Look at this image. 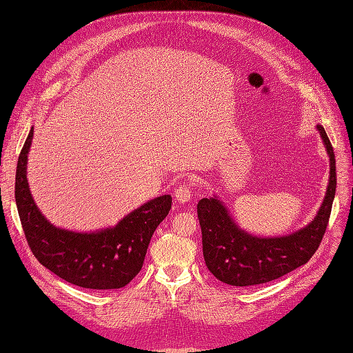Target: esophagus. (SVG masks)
<instances>
[{"instance_id":"34e87169","label":"esophagus","mask_w":353,"mask_h":353,"mask_svg":"<svg viewBox=\"0 0 353 353\" xmlns=\"http://www.w3.org/2000/svg\"><path fill=\"white\" fill-rule=\"evenodd\" d=\"M194 186V180H184L174 192V197L179 203H186L192 197V188Z\"/></svg>"}]
</instances>
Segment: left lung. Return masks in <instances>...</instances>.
Here are the masks:
<instances>
[{
  "label": "left lung",
  "mask_w": 353,
  "mask_h": 353,
  "mask_svg": "<svg viewBox=\"0 0 353 353\" xmlns=\"http://www.w3.org/2000/svg\"><path fill=\"white\" fill-rule=\"evenodd\" d=\"M318 130L330 160V177L322 206L303 229L281 237H256L240 229L217 197L197 203L203 256L208 269L220 282L232 286H253L272 282L309 262L318 250L336 190V161L325 128Z\"/></svg>",
  "instance_id": "obj_1"
}]
</instances>
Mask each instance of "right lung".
Instances as JSON below:
<instances>
[{
    "instance_id": "add662e5",
    "label": "right lung",
    "mask_w": 353,
    "mask_h": 353,
    "mask_svg": "<svg viewBox=\"0 0 353 353\" xmlns=\"http://www.w3.org/2000/svg\"><path fill=\"white\" fill-rule=\"evenodd\" d=\"M34 128L18 157L15 203L28 246L43 266L68 283L85 289H120L141 270L150 239L172 209V196L156 197L94 233L52 226L37 208L27 181V157Z\"/></svg>"
}]
</instances>
